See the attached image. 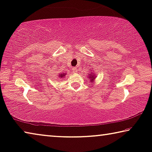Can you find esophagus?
Masks as SVG:
<instances>
[{"label": "esophagus", "mask_w": 152, "mask_h": 152, "mask_svg": "<svg viewBox=\"0 0 152 152\" xmlns=\"http://www.w3.org/2000/svg\"><path fill=\"white\" fill-rule=\"evenodd\" d=\"M72 72H73L74 73H77V72H78V69H77V67H74V68L72 69Z\"/></svg>", "instance_id": "1"}]
</instances>
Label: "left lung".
I'll return each mask as SVG.
<instances>
[{
	"label": "left lung",
	"instance_id": "left-lung-1",
	"mask_svg": "<svg viewBox=\"0 0 152 152\" xmlns=\"http://www.w3.org/2000/svg\"><path fill=\"white\" fill-rule=\"evenodd\" d=\"M88 75H89L88 78L91 79V82H93V81L95 80V74H88Z\"/></svg>",
	"mask_w": 152,
	"mask_h": 152
}]
</instances>
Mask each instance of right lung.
<instances>
[{
    "mask_svg": "<svg viewBox=\"0 0 152 152\" xmlns=\"http://www.w3.org/2000/svg\"><path fill=\"white\" fill-rule=\"evenodd\" d=\"M66 74H63V73H61V74H59V78H64V77L65 76V75H66Z\"/></svg>",
    "mask_w": 152,
    "mask_h": 152,
    "instance_id": "1",
    "label": "right lung"
}]
</instances>
